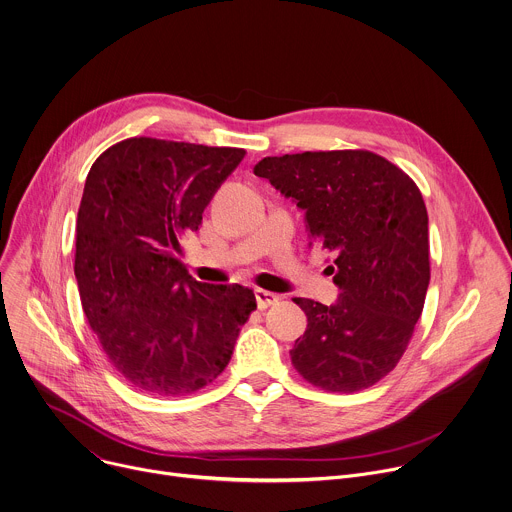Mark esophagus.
Masks as SVG:
<instances>
[{"mask_svg": "<svg viewBox=\"0 0 512 512\" xmlns=\"http://www.w3.org/2000/svg\"><path fill=\"white\" fill-rule=\"evenodd\" d=\"M255 299H257L259 309H267L269 305H275L279 301V295L265 291V289H255Z\"/></svg>", "mask_w": 512, "mask_h": 512, "instance_id": "1", "label": "esophagus"}]
</instances>
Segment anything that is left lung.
<instances>
[{
	"mask_svg": "<svg viewBox=\"0 0 512 512\" xmlns=\"http://www.w3.org/2000/svg\"><path fill=\"white\" fill-rule=\"evenodd\" d=\"M253 173L305 211L311 243L335 253L337 301L293 299L307 315L289 352L295 370L327 392L374 386L406 352L430 283L420 189L370 150L267 156Z\"/></svg>",
	"mask_w": 512,
	"mask_h": 512,
	"instance_id": "1",
	"label": "left lung"
}]
</instances>
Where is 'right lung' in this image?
<instances>
[{
  "label": "right lung",
  "mask_w": 512,
  "mask_h": 512,
  "mask_svg": "<svg viewBox=\"0 0 512 512\" xmlns=\"http://www.w3.org/2000/svg\"><path fill=\"white\" fill-rule=\"evenodd\" d=\"M243 156L140 136L104 150L86 177L74 261L82 309L108 362L142 392L185 396L211 384L257 309L253 289L201 283L181 261Z\"/></svg>",
  "instance_id": "right-lung-1"
}]
</instances>
